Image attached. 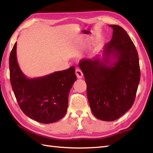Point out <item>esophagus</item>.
Wrapping results in <instances>:
<instances>
[{"label":"esophagus","mask_w":153,"mask_h":153,"mask_svg":"<svg viewBox=\"0 0 153 153\" xmlns=\"http://www.w3.org/2000/svg\"><path fill=\"white\" fill-rule=\"evenodd\" d=\"M76 75L77 78H82L83 76V74L81 70L79 68H77L76 70Z\"/></svg>","instance_id":"obj_1"}]
</instances>
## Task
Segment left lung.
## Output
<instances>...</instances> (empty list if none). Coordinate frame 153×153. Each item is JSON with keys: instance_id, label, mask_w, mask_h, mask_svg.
<instances>
[{"instance_id": "8db88e82", "label": "left lung", "mask_w": 153, "mask_h": 153, "mask_svg": "<svg viewBox=\"0 0 153 153\" xmlns=\"http://www.w3.org/2000/svg\"><path fill=\"white\" fill-rule=\"evenodd\" d=\"M112 39L103 48L102 57L82 59L87 95L97 118L114 121L131 108L140 81L137 51L123 29L110 25Z\"/></svg>"}]
</instances>
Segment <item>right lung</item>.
I'll list each match as a JSON object with an SVG mask.
<instances>
[{
  "label": "right lung",
  "mask_w": 153,
  "mask_h": 153,
  "mask_svg": "<svg viewBox=\"0 0 153 153\" xmlns=\"http://www.w3.org/2000/svg\"><path fill=\"white\" fill-rule=\"evenodd\" d=\"M15 43L9 58L10 78L12 90L25 115L42 123H51L66 114L68 95L77 77L75 66L36 78L22 72L16 57Z\"/></svg>",
  "instance_id": "1"
}]
</instances>
